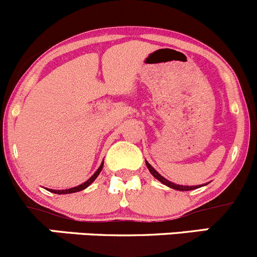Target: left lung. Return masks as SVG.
Wrapping results in <instances>:
<instances>
[{"label": "left lung", "mask_w": 257, "mask_h": 257, "mask_svg": "<svg viewBox=\"0 0 257 257\" xmlns=\"http://www.w3.org/2000/svg\"><path fill=\"white\" fill-rule=\"evenodd\" d=\"M146 166H147V169H149V171L152 174V176L155 177V179H157L160 182H162V184L166 185V186L171 187V189L179 190V191H191V190L199 189V187L204 186V185H199V186H184V185H176V184H174V182H171V181H169V180H166V179H165V177H162L161 175H160L159 172H157L156 170H155L154 167H152L151 165H150L147 161H146Z\"/></svg>", "instance_id": "1"}]
</instances>
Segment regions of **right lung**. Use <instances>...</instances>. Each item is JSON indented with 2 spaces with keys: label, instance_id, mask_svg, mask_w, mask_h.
<instances>
[{
  "label": "right lung",
  "instance_id": "add662e5",
  "mask_svg": "<svg viewBox=\"0 0 257 257\" xmlns=\"http://www.w3.org/2000/svg\"><path fill=\"white\" fill-rule=\"evenodd\" d=\"M102 167H103V162H102V164L100 165V167H98V169H97V171H96L95 174H93L92 176H91L90 179L87 180V181H85V182H83V184L78 185V186H76V187H71V189H67V190H51V189H47V190H48V191L53 192V194H58V195L72 194V192H78V191H82V190H85L86 187H88V186H90L91 184H92L93 181H95V180H96V177H97L98 175H100V172H101V170H102Z\"/></svg>",
  "mask_w": 257,
  "mask_h": 257
}]
</instances>
